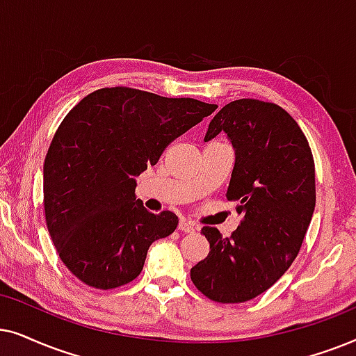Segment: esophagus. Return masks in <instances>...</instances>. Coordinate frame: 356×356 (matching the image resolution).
<instances>
[{
    "label": "esophagus",
    "instance_id": "esophagus-1",
    "mask_svg": "<svg viewBox=\"0 0 356 356\" xmlns=\"http://www.w3.org/2000/svg\"><path fill=\"white\" fill-rule=\"evenodd\" d=\"M179 229H181L182 233H193V231H195L197 227H195V225H193L192 221L181 220V222H179Z\"/></svg>",
    "mask_w": 356,
    "mask_h": 356
}]
</instances>
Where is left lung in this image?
I'll list each match as a JSON object with an SVG mask.
<instances>
[{"label":"left lung","instance_id":"obj_1","mask_svg":"<svg viewBox=\"0 0 356 356\" xmlns=\"http://www.w3.org/2000/svg\"><path fill=\"white\" fill-rule=\"evenodd\" d=\"M221 131L234 149L226 197L239 203L243 221L231 238L202 227L210 252L191 278L213 301L244 302L267 291L300 252L316 207L314 159L298 123L275 104H227L203 141Z\"/></svg>","mask_w":356,"mask_h":356}]
</instances>
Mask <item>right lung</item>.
Wrapping results in <instances>:
<instances>
[{"mask_svg":"<svg viewBox=\"0 0 356 356\" xmlns=\"http://www.w3.org/2000/svg\"><path fill=\"white\" fill-rule=\"evenodd\" d=\"M215 111L197 99L106 88L65 117L45 158L44 207L56 252L74 277L99 290L138 277L149 245L172 234L179 218L146 210L135 177Z\"/></svg>","mask_w":356,"mask_h":356,"instance_id":"right-lung-1","label":"right lung"}]
</instances>
